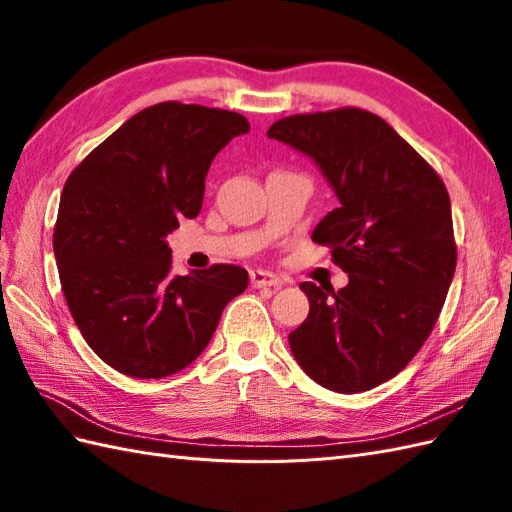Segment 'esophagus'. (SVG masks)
I'll use <instances>...</instances> for the list:
<instances>
[{
    "instance_id": "esophagus-1",
    "label": "esophagus",
    "mask_w": 512,
    "mask_h": 512,
    "mask_svg": "<svg viewBox=\"0 0 512 512\" xmlns=\"http://www.w3.org/2000/svg\"><path fill=\"white\" fill-rule=\"evenodd\" d=\"M250 284H253V288H266V286L277 288L284 284V281L273 273H266V270H253V273H250Z\"/></svg>"
}]
</instances>
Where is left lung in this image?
I'll use <instances>...</instances> for the list:
<instances>
[{
  "label": "left lung",
  "instance_id": "obj_1",
  "mask_svg": "<svg viewBox=\"0 0 512 512\" xmlns=\"http://www.w3.org/2000/svg\"><path fill=\"white\" fill-rule=\"evenodd\" d=\"M268 136L308 154L339 198L312 242L350 275L341 290L299 286L310 312L288 341L312 380L339 394L405 369L436 325L458 262L442 178L383 118L361 107L295 114Z\"/></svg>",
  "mask_w": 512,
  "mask_h": 512
}]
</instances>
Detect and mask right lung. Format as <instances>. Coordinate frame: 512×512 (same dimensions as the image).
Instances as JSON below:
<instances>
[{
    "instance_id": "obj_1",
    "label": "right lung",
    "mask_w": 512,
    "mask_h": 512,
    "mask_svg": "<svg viewBox=\"0 0 512 512\" xmlns=\"http://www.w3.org/2000/svg\"><path fill=\"white\" fill-rule=\"evenodd\" d=\"M250 129L237 112L165 101L134 114L65 180L52 246L76 328L101 361L165 378L198 358L248 273L213 264L169 277L165 237L202 209L217 151Z\"/></svg>"
}]
</instances>
